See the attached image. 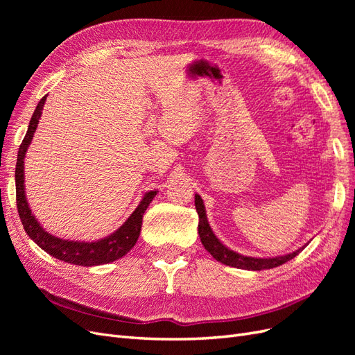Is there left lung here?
Here are the masks:
<instances>
[{"mask_svg": "<svg viewBox=\"0 0 355 355\" xmlns=\"http://www.w3.org/2000/svg\"><path fill=\"white\" fill-rule=\"evenodd\" d=\"M196 209L198 213V234L202 245L206 247V250L214 257V259L230 265L240 268V270H252V271H261V270H271V268L280 266L286 263L287 261L293 259L299 252H302V249H299L290 254L284 256H277V257H266V259H261V257H249V256H243L230 250L228 247H225L218 239L216 235L213 234L211 228L209 227V222L206 218V210H204V204L202 200L198 194H196Z\"/></svg>", "mask_w": 355, "mask_h": 355, "instance_id": "8db88e82", "label": "left lung"}]
</instances>
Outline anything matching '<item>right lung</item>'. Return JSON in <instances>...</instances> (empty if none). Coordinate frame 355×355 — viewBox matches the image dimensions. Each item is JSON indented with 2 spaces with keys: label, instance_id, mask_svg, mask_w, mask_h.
Listing matches in <instances>:
<instances>
[{
  "label": "right lung",
  "instance_id": "obj_1",
  "mask_svg": "<svg viewBox=\"0 0 355 355\" xmlns=\"http://www.w3.org/2000/svg\"><path fill=\"white\" fill-rule=\"evenodd\" d=\"M47 96L42 98L37 108L32 114L29 121L28 132L24 137L22 144L19 146L17 153V163H16V202H17V211L19 218L22 220L24 228L29 237L34 240L42 250L56 257L59 261L81 265V266H94V265H103L110 263L116 259H120L127 252L132 250V247L136 244L139 234L142 228V218L144 213L148 209L149 202L157 196V191H151L145 194L144 200L139 204L137 209L132 213L120 230H116L110 237H106L99 241L93 243H81V241H68L58 237H53L47 231L40 227V223L32 216V213L28 207V201L25 197V187H24V158L26 154V149L34 137L35 128L38 125V120L42 112V106H44Z\"/></svg>",
  "mask_w": 355,
  "mask_h": 355
}]
</instances>
